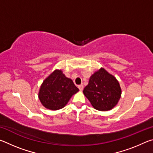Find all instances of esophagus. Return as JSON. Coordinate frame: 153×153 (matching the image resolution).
I'll return each mask as SVG.
<instances>
[{"label":"esophagus","mask_w":153,"mask_h":153,"mask_svg":"<svg viewBox=\"0 0 153 153\" xmlns=\"http://www.w3.org/2000/svg\"><path fill=\"white\" fill-rule=\"evenodd\" d=\"M77 87H78V88L79 89L80 91H82L83 89H84V86H83L82 84H80V85H79V86H77Z\"/></svg>","instance_id":"obj_1"}]
</instances>
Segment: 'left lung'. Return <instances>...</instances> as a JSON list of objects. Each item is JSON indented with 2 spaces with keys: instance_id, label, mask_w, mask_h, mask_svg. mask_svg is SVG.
Listing matches in <instances>:
<instances>
[{
  "instance_id": "1",
  "label": "left lung",
  "mask_w": 153,
  "mask_h": 153,
  "mask_svg": "<svg viewBox=\"0 0 153 153\" xmlns=\"http://www.w3.org/2000/svg\"><path fill=\"white\" fill-rule=\"evenodd\" d=\"M83 92L96 109L107 111L117 104L121 90L115 77L101 68L90 77Z\"/></svg>"
}]
</instances>
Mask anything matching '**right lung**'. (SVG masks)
<instances>
[{
	"label": "right lung",
	"mask_w": 153,
	"mask_h": 153,
	"mask_svg": "<svg viewBox=\"0 0 153 153\" xmlns=\"http://www.w3.org/2000/svg\"><path fill=\"white\" fill-rule=\"evenodd\" d=\"M78 90L61 70H55L43 82L38 97L44 107L55 111L63 108Z\"/></svg>",
	"instance_id": "1"
}]
</instances>
